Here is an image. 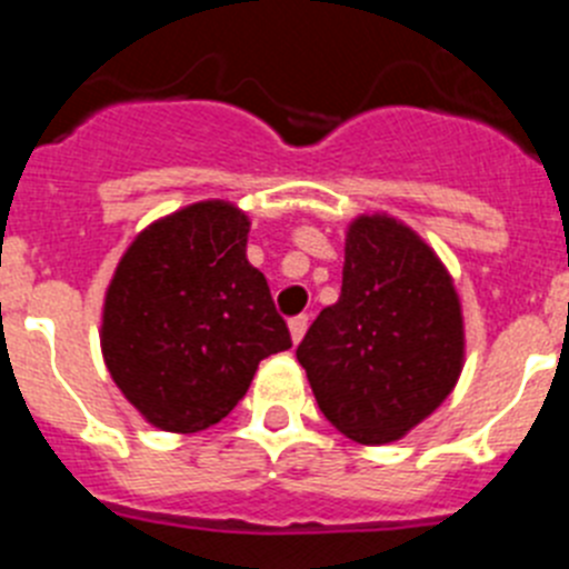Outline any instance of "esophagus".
Masks as SVG:
<instances>
[{
  "mask_svg": "<svg viewBox=\"0 0 569 569\" xmlns=\"http://www.w3.org/2000/svg\"><path fill=\"white\" fill-rule=\"evenodd\" d=\"M288 328H290V339L299 345L301 336H305V330H308V316H293V319L288 321Z\"/></svg>",
  "mask_w": 569,
  "mask_h": 569,
  "instance_id": "34e87169",
  "label": "esophagus"
}]
</instances>
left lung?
I'll return each instance as SVG.
<instances>
[{"label": "left lung", "instance_id": "8db88e82", "mask_svg": "<svg viewBox=\"0 0 569 569\" xmlns=\"http://www.w3.org/2000/svg\"><path fill=\"white\" fill-rule=\"evenodd\" d=\"M321 413L361 445L396 441L450 396L465 359L459 296L405 224L361 216L345 241L336 305L296 350Z\"/></svg>", "mask_w": 569, "mask_h": 569}]
</instances>
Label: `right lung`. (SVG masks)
<instances>
[{"mask_svg":"<svg viewBox=\"0 0 569 569\" xmlns=\"http://www.w3.org/2000/svg\"><path fill=\"white\" fill-rule=\"evenodd\" d=\"M250 222L199 202L150 224L108 288L102 353L124 399L170 433L222 421L261 359L288 350L268 279L244 256Z\"/></svg>","mask_w":569,"mask_h":569,"instance_id":"1","label":"right lung"}]
</instances>
